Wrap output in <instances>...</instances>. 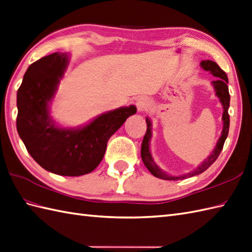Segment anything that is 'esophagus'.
Masks as SVG:
<instances>
[{
	"instance_id": "34e87169",
	"label": "esophagus",
	"mask_w": 252,
	"mask_h": 252,
	"mask_svg": "<svg viewBox=\"0 0 252 252\" xmlns=\"http://www.w3.org/2000/svg\"><path fill=\"white\" fill-rule=\"evenodd\" d=\"M150 103L147 101L145 98H140V99L137 101V108L139 112H143L145 110L149 109Z\"/></svg>"
}]
</instances>
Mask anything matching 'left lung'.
I'll return each mask as SVG.
<instances>
[{
    "mask_svg": "<svg viewBox=\"0 0 252 252\" xmlns=\"http://www.w3.org/2000/svg\"><path fill=\"white\" fill-rule=\"evenodd\" d=\"M200 65L204 70L211 72L214 77L218 78L217 80H215V81H212V84L223 108V113H222L223 128L221 131V136H220V138L218 139L216 147H215V150L212 152V154L208 156L205 160L199 165V167L195 168L193 171H191V172L186 173V174L179 175V176L170 175L159 168L155 163L154 159H153L151 150H150V142L152 138V123L149 118H146L147 128H146L145 136L143 138L142 145H141V157H142V161L145 167L147 168V170H149L153 175L158 177V179L167 180V181H179V180L187 179V177H191L204 172V171L210 168L211 165L215 162V160L218 158L219 154L222 151L224 141L226 137H228L229 127H230V115L228 113V109L230 107V94H229V88L228 85H226V83H228V77H226L225 72L218 66V64L213 62V61H210V60L202 61Z\"/></svg>",
    "mask_w": 252,
    "mask_h": 252,
    "instance_id": "left-lung-1",
    "label": "left lung"
}]
</instances>
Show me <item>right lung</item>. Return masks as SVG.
<instances>
[{"label":"right lung","instance_id":"obj_1","mask_svg":"<svg viewBox=\"0 0 252 252\" xmlns=\"http://www.w3.org/2000/svg\"><path fill=\"white\" fill-rule=\"evenodd\" d=\"M67 64L68 54L55 52L29 66L17 92V130L41 168L58 175L80 176L96 169L110 137L137 108L121 107L102 113L83 127L55 125L49 105Z\"/></svg>","mask_w":252,"mask_h":252}]
</instances>
